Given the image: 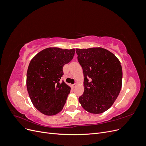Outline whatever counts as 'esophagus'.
<instances>
[{
    "label": "esophagus",
    "mask_w": 146,
    "mask_h": 146,
    "mask_svg": "<svg viewBox=\"0 0 146 146\" xmlns=\"http://www.w3.org/2000/svg\"><path fill=\"white\" fill-rule=\"evenodd\" d=\"M77 84L76 83H74V85H72V87L73 88H76V87L77 86Z\"/></svg>",
    "instance_id": "esophagus-1"
}]
</instances>
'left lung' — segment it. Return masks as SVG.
Wrapping results in <instances>:
<instances>
[{
    "instance_id": "8db88e82",
    "label": "left lung",
    "mask_w": 146,
    "mask_h": 146,
    "mask_svg": "<svg viewBox=\"0 0 146 146\" xmlns=\"http://www.w3.org/2000/svg\"><path fill=\"white\" fill-rule=\"evenodd\" d=\"M84 75V92L78 99L90 113L100 114L111 107L121 91L122 69L113 53L102 47L76 48Z\"/></svg>"
}]
</instances>
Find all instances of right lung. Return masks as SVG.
Wrapping results in <instances>:
<instances>
[{
	"label": "right lung",
	"instance_id": "add662e5",
	"mask_svg": "<svg viewBox=\"0 0 146 146\" xmlns=\"http://www.w3.org/2000/svg\"><path fill=\"white\" fill-rule=\"evenodd\" d=\"M75 49L47 48L30 61L27 72V88L34 107L52 116L63 108L70 88L61 82L63 68L73 58Z\"/></svg>",
	"mask_w": 146,
	"mask_h": 146
}]
</instances>
